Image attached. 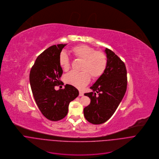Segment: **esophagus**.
I'll return each mask as SVG.
<instances>
[{
  "mask_svg": "<svg viewBox=\"0 0 159 159\" xmlns=\"http://www.w3.org/2000/svg\"><path fill=\"white\" fill-rule=\"evenodd\" d=\"M84 95V93H83V91H80V94H79V96L80 97H83Z\"/></svg>",
  "mask_w": 159,
  "mask_h": 159,
  "instance_id": "34e87169",
  "label": "esophagus"
}]
</instances>
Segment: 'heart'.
I'll list each match as a JSON object with an SVG mask.
<instances>
[{
    "instance_id": "heart-1",
    "label": "heart",
    "mask_w": 159,
    "mask_h": 159,
    "mask_svg": "<svg viewBox=\"0 0 159 159\" xmlns=\"http://www.w3.org/2000/svg\"><path fill=\"white\" fill-rule=\"evenodd\" d=\"M71 52L76 59L83 60L81 68L82 71H71L67 74L65 76L66 83L82 89L89 83L91 76L93 79H97L105 73L108 61L103 52L96 51L86 44L77 45L71 48ZM59 64L64 71H68L70 68V59L65 52L59 54Z\"/></svg>"
}]
</instances>
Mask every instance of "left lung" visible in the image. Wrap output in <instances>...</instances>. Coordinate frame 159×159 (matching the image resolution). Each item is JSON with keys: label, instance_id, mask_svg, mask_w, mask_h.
<instances>
[{"label": "left lung", "instance_id": "1", "mask_svg": "<svg viewBox=\"0 0 159 159\" xmlns=\"http://www.w3.org/2000/svg\"><path fill=\"white\" fill-rule=\"evenodd\" d=\"M108 64L103 75L90 87L93 92L84 93L91 99L84 108L87 121L94 125L106 122L113 115L122 100L127 87L125 63L111 50L106 48Z\"/></svg>", "mask_w": 159, "mask_h": 159}]
</instances>
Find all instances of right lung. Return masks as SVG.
I'll return each mask as SVG.
<instances>
[{"label":"right lung","mask_w":159,"mask_h":159,"mask_svg":"<svg viewBox=\"0 0 159 159\" xmlns=\"http://www.w3.org/2000/svg\"><path fill=\"white\" fill-rule=\"evenodd\" d=\"M66 45H53L43 51L37 57L29 75L32 92L39 109L47 119L54 121L67 115L70 103L79 95L78 90L70 84L57 91L54 88L61 84L62 70L59 56Z\"/></svg>","instance_id":"obj_1"}]
</instances>
